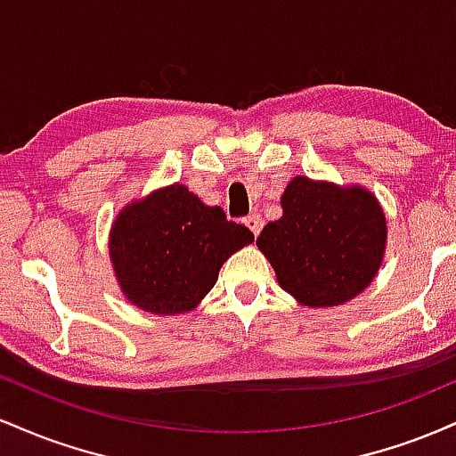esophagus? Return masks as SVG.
Segmentation results:
<instances>
[{"mask_svg": "<svg viewBox=\"0 0 456 456\" xmlns=\"http://www.w3.org/2000/svg\"><path fill=\"white\" fill-rule=\"evenodd\" d=\"M244 224L250 229L255 235H259L261 229H264V221H261L259 214H250V216L244 218Z\"/></svg>", "mask_w": 456, "mask_h": 456, "instance_id": "obj_1", "label": "esophagus"}]
</instances>
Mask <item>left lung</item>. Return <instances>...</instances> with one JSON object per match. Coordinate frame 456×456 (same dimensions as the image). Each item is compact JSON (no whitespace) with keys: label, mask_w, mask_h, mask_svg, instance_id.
<instances>
[{"label":"left lung","mask_w":456,"mask_h":456,"mask_svg":"<svg viewBox=\"0 0 456 456\" xmlns=\"http://www.w3.org/2000/svg\"><path fill=\"white\" fill-rule=\"evenodd\" d=\"M282 216L268 223L257 246L276 281L302 306H341L378 276L388 224L364 186L296 175L281 195Z\"/></svg>","instance_id":"1"}]
</instances>
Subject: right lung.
I'll return each mask as SVG.
<instances>
[{
    "label": "right lung",
    "mask_w": 456,
    "mask_h": 456,
    "mask_svg": "<svg viewBox=\"0 0 456 456\" xmlns=\"http://www.w3.org/2000/svg\"><path fill=\"white\" fill-rule=\"evenodd\" d=\"M253 240L223 208L169 184L122 208L109 232V257L130 305L180 315L201 305L224 261Z\"/></svg>",
    "instance_id": "add662e5"
}]
</instances>
